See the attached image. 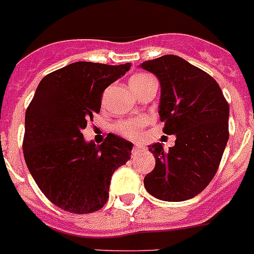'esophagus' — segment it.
Here are the masks:
<instances>
[{
  "label": "esophagus",
  "instance_id": "obj_1",
  "mask_svg": "<svg viewBox=\"0 0 254 254\" xmlns=\"http://www.w3.org/2000/svg\"><path fill=\"white\" fill-rule=\"evenodd\" d=\"M142 151H145V147H143V146H141V145H134L133 148H132V153H133V155L142 152Z\"/></svg>",
  "mask_w": 254,
  "mask_h": 254
}]
</instances>
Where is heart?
Returning <instances> with one entry per match:
<instances>
[{"mask_svg":"<svg viewBox=\"0 0 254 254\" xmlns=\"http://www.w3.org/2000/svg\"><path fill=\"white\" fill-rule=\"evenodd\" d=\"M151 80H155L151 75L148 74H137V75L132 76L131 80H129V84H131L132 90H136L138 88L143 87L147 83H150ZM146 126V120L142 117L137 118H128V120H122L118 121L115 125V129L117 133H120L121 136L126 137V138L129 139H137L141 137L142 133V128Z\"/></svg>","mask_w":254,"mask_h":254,"instance_id":"obj_1","label":"heart"}]
</instances>
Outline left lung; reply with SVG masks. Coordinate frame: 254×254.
Segmentation results:
<instances>
[{"mask_svg": "<svg viewBox=\"0 0 254 254\" xmlns=\"http://www.w3.org/2000/svg\"><path fill=\"white\" fill-rule=\"evenodd\" d=\"M141 68L159 78L162 131L176 134L175 146L167 151L160 142L150 146L156 165L145 176V188L165 201L191 199L219 167L229 138V104L215 79L183 58L164 55Z\"/></svg>", "mask_w": 254, "mask_h": 254, "instance_id": "8db88e82", "label": "left lung"}]
</instances>
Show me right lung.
<instances>
[{
  "mask_svg": "<svg viewBox=\"0 0 254 254\" xmlns=\"http://www.w3.org/2000/svg\"><path fill=\"white\" fill-rule=\"evenodd\" d=\"M129 66L73 63L37 85L25 115L24 157L39 189L63 210L88 214L103 208L112 175L131 159L128 141L108 133L95 146L81 133L101 112L104 89Z\"/></svg>",
  "mask_w": 254,
  "mask_h": 254,
  "instance_id": "right-lung-1",
  "label": "right lung"
}]
</instances>
